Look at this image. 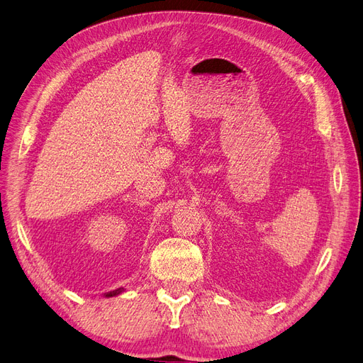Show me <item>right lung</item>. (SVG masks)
<instances>
[{
	"label": "right lung",
	"mask_w": 363,
	"mask_h": 363,
	"mask_svg": "<svg viewBox=\"0 0 363 363\" xmlns=\"http://www.w3.org/2000/svg\"><path fill=\"white\" fill-rule=\"evenodd\" d=\"M124 289L123 288H119V289H116V291H112V292H107V294H104L106 296H115V295H118V294H121L123 292Z\"/></svg>",
	"instance_id": "obj_1"
}]
</instances>
